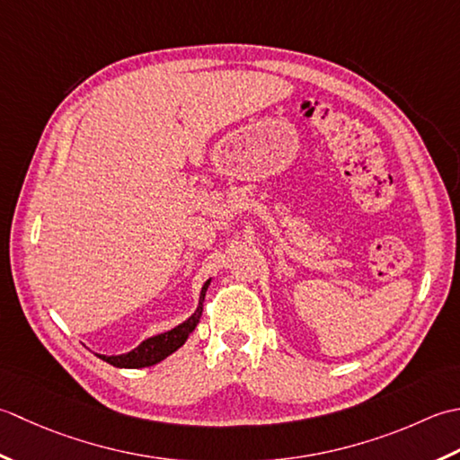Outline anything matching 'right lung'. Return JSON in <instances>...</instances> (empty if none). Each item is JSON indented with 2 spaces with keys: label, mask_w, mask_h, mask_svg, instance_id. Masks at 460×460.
<instances>
[{
  "label": "right lung",
  "mask_w": 460,
  "mask_h": 460,
  "mask_svg": "<svg viewBox=\"0 0 460 460\" xmlns=\"http://www.w3.org/2000/svg\"><path fill=\"white\" fill-rule=\"evenodd\" d=\"M210 282H212V278L204 282V286L200 289L199 305H196V309L189 320H184L182 323L174 325L172 330H168L164 333L146 337L145 341H140L137 348L130 349L128 353H120V355H99L97 353V355L102 361H107L112 365V367H119V369H140V367H151V365L161 363L163 359L168 358V355L174 353L178 348H182L184 341L189 340V335L194 332L196 323L200 322L204 296H206V289H208Z\"/></svg>",
  "instance_id": "obj_1"
}]
</instances>
